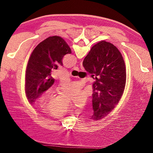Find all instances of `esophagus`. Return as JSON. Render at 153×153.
Wrapping results in <instances>:
<instances>
[{
  "instance_id": "esophagus-1",
  "label": "esophagus",
  "mask_w": 153,
  "mask_h": 153,
  "mask_svg": "<svg viewBox=\"0 0 153 153\" xmlns=\"http://www.w3.org/2000/svg\"><path fill=\"white\" fill-rule=\"evenodd\" d=\"M72 69L73 70H76V71H80V69L78 68V67H76V66H75V67H73V68H72Z\"/></svg>"
}]
</instances>
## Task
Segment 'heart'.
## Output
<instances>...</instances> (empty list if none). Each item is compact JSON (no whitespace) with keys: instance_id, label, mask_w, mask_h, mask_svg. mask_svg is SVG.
Segmentation results:
<instances>
[{"instance_id":"obj_1","label":"heart","mask_w":153,"mask_h":153,"mask_svg":"<svg viewBox=\"0 0 153 153\" xmlns=\"http://www.w3.org/2000/svg\"><path fill=\"white\" fill-rule=\"evenodd\" d=\"M41 103L43 104L49 103L47 108L48 111L53 116H62L68 114L72 109L70 101L62 99L60 96L53 99L50 92L43 96L41 100Z\"/></svg>"}]
</instances>
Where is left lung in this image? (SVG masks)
I'll use <instances>...</instances> for the list:
<instances>
[{"label":"left lung","mask_w":153,"mask_h":153,"mask_svg":"<svg viewBox=\"0 0 153 153\" xmlns=\"http://www.w3.org/2000/svg\"><path fill=\"white\" fill-rule=\"evenodd\" d=\"M71 50L59 36H50L41 42L31 53L25 73V93L30 103L47 91L55 82L52 76L53 69L62 66V60Z\"/></svg>","instance_id":"1"}]
</instances>
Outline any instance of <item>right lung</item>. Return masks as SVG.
Masks as SVG:
<instances>
[{
    "label": "right lung",
    "instance_id": "1",
    "mask_svg": "<svg viewBox=\"0 0 153 153\" xmlns=\"http://www.w3.org/2000/svg\"><path fill=\"white\" fill-rule=\"evenodd\" d=\"M83 66L96 76L92 84V118L98 121L112 112L121 100L126 85V66L117 48L103 41L92 47Z\"/></svg>",
    "mask_w": 153,
    "mask_h": 153
}]
</instances>
